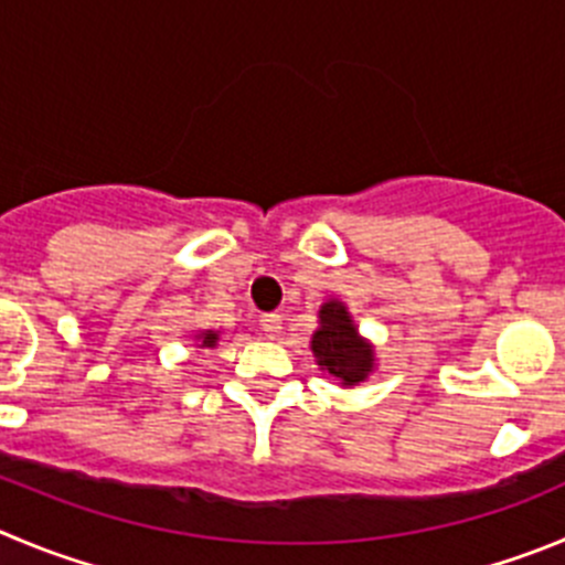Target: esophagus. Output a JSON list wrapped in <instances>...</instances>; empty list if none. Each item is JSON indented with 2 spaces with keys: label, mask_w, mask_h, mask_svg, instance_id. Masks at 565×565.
<instances>
[{
  "label": "esophagus",
  "mask_w": 565,
  "mask_h": 565,
  "mask_svg": "<svg viewBox=\"0 0 565 565\" xmlns=\"http://www.w3.org/2000/svg\"><path fill=\"white\" fill-rule=\"evenodd\" d=\"M281 329H284V323H281V315H265V318H262V331H265V337L267 340H276L278 334H281Z\"/></svg>",
  "instance_id": "1"
}]
</instances>
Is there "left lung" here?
<instances>
[{"label": "left lung", "mask_w": 565, "mask_h": 565, "mask_svg": "<svg viewBox=\"0 0 565 565\" xmlns=\"http://www.w3.org/2000/svg\"><path fill=\"white\" fill-rule=\"evenodd\" d=\"M318 318L320 329L312 334V354L320 371L340 379L342 387L365 382L367 373H373V365H376L373 345L360 337L345 303L329 300L320 307Z\"/></svg>", "instance_id": "left-lung-1"}]
</instances>
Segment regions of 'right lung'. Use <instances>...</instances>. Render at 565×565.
<instances>
[{
    "label": "right lung",
    "mask_w": 565,
    "mask_h": 565,
    "mask_svg": "<svg viewBox=\"0 0 565 565\" xmlns=\"http://www.w3.org/2000/svg\"><path fill=\"white\" fill-rule=\"evenodd\" d=\"M198 340H200V348H214L220 340V331H200Z\"/></svg>",
    "instance_id": "obj_1"
}]
</instances>
